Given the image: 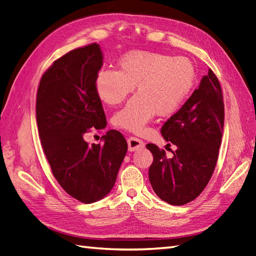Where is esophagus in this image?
I'll return each instance as SVG.
<instances>
[{
    "label": "esophagus",
    "mask_w": 256,
    "mask_h": 256,
    "mask_svg": "<svg viewBox=\"0 0 256 256\" xmlns=\"http://www.w3.org/2000/svg\"><path fill=\"white\" fill-rule=\"evenodd\" d=\"M128 152H136V150L142 149L145 144L142 142L140 138H136V137H130L128 140Z\"/></svg>",
    "instance_id": "esophagus-1"
}]
</instances>
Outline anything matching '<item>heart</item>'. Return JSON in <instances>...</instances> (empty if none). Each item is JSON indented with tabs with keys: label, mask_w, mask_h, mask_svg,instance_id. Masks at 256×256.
<instances>
[{
	"label": "heart",
	"mask_w": 256,
	"mask_h": 256,
	"mask_svg": "<svg viewBox=\"0 0 256 256\" xmlns=\"http://www.w3.org/2000/svg\"><path fill=\"white\" fill-rule=\"evenodd\" d=\"M196 83V68L190 58L130 52L120 60L119 71H100L95 88L102 102L116 106L136 85L137 94L114 116V123L140 133L154 114L170 116L178 111L190 97Z\"/></svg>",
	"instance_id": "b5f03b06"
}]
</instances>
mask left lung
<instances>
[{"label":"left lung","instance_id":"obj_1","mask_svg":"<svg viewBox=\"0 0 256 256\" xmlns=\"http://www.w3.org/2000/svg\"><path fill=\"white\" fill-rule=\"evenodd\" d=\"M224 128V102L218 78L212 70L182 107L164 123L161 134L176 146L172 158L148 144L154 156L149 182L156 194L172 206L194 200L211 178L218 158Z\"/></svg>","mask_w":256,"mask_h":256}]
</instances>
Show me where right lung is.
Segmentation results:
<instances>
[{
	"label": "right lung",
	"mask_w": 256,
	"mask_h": 256,
	"mask_svg": "<svg viewBox=\"0 0 256 256\" xmlns=\"http://www.w3.org/2000/svg\"><path fill=\"white\" fill-rule=\"evenodd\" d=\"M104 62L100 44L69 52L45 71L36 94V122L52 172L64 190L83 203L104 198L114 188L128 152L123 135L110 130L104 144L84 134L107 121L95 82Z\"/></svg>",
	"instance_id": "right-lung-1"
}]
</instances>
